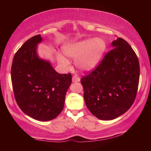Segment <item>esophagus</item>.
<instances>
[{
	"label": "esophagus",
	"mask_w": 151,
	"mask_h": 151,
	"mask_svg": "<svg viewBox=\"0 0 151 151\" xmlns=\"http://www.w3.org/2000/svg\"><path fill=\"white\" fill-rule=\"evenodd\" d=\"M72 81L73 82H77L80 81V78L77 75H73L72 77Z\"/></svg>",
	"instance_id": "obj_1"
}]
</instances>
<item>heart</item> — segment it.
<instances>
[{"label": "heart", "mask_w": 151, "mask_h": 151, "mask_svg": "<svg viewBox=\"0 0 151 151\" xmlns=\"http://www.w3.org/2000/svg\"><path fill=\"white\" fill-rule=\"evenodd\" d=\"M106 49V43L101 38H91L67 45L63 48V52L67 56L77 58L76 64L82 70H88L97 65ZM58 60L64 67L69 66V60L58 55Z\"/></svg>", "instance_id": "b5f03b06"}]
</instances>
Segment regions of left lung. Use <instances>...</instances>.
<instances>
[{
  "label": "left lung",
  "instance_id": "left-lung-1",
  "mask_svg": "<svg viewBox=\"0 0 151 151\" xmlns=\"http://www.w3.org/2000/svg\"><path fill=\"white\" fill-rule=\"evenodd\" d=\"M113 49L97 67L81 78L88 110L101 120H111L134 103L139 80V63L127 41L117 37Z\"/></svg>",
  "mask_w": 151,
  "mask_h": 151
}]
</instances>
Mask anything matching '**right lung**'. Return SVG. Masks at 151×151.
Masks as SVG:
<instances>
[{
  "instance_id": "obj_1",
  "label": "right lung",
  "mask_w": 151,
  "mask_h": 151,
  "mask_svg": "<svg viewBox=\"0 0 151 151\" xmlns=\"http://www.w3.org/2000/svg\"><path fill=\"white\" fill-rule=\"evenodd\" d=\"M41 35L30 38L17 51L11 68L15 101L21 110L35 119H54L62 111L71 74H60L49 62L37 56Z\"/></svg>"
}]
</instances>
